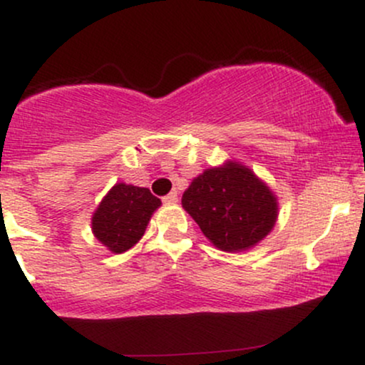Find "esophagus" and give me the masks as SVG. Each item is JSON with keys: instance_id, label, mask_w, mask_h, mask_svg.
I'll list each match as a JSON object with an SVG mask.
<instances>
[{"instance_id": "obj_1", "label": "esophagus", "mask_w": 365, "mask_h": 365, "mask_svg": "<svg viewBox=\"0 0 365 365\" xmlns=\"http://www.w3.org/2000/svg\"><path fill=\"white\" fill-rule=\"evenodd\" d=\"M163 200H165L166 204H177V202H178V195H177V192H170L168 195L163 197Z\"/></svg>"}]
</instances>
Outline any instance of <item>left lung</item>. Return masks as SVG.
I'll return each instance as SVG.
<instances>
[{
    "instance_id": "left-lung-1",
    "label": "left lung",
    "mask_w": 365,
    "mask_h": 365,
    "mask_svg": "<svg viewBox=\"0 0 365 365\" xmlns=\"http://www.w3.org/2000/svg\"><path fill=\"white\" fill-rule=\"evenodd\" d=\"M182 206L204 237L225 252L249 250L264 240L274 228L279 209L267 183L232 159L192 180Z\"/></svg>"
}]
</instances>
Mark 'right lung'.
I'll return each mask as SVG.
<instances>
[{"instance_id": "right-lung-1", "label": "right lung", "mask_w": 365, "mask_h": 365, "mask_svg": "<svg viewBox=\"0 0 365 365\" xmlns=\"http://www.w3.org/2000/svg\"><path fill=\"white\" fill-rule=\"evenodd\" d=\"M159 206L161 200L149 188L115 183L92 212V233L113 254L127 252L144 235Z\"/></svg>"}]
</instances>
